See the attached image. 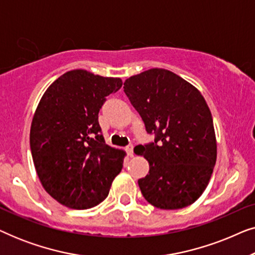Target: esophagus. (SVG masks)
Wrapping results in <instances>:
<instances>
[{"label": "esophagus", "mask_w": 255, "mask_h": 255, "mask_svg": "<svg viewBox=\"0 0 255 255\" xmlns=\"http://www.w3.org/2000/svg\"><path fill=\"white\" fill-rule=\"evenodd\" d=\"M125 149H127L128 155L133 156V145H128L127 148H125Z\"/></svg>", "instance_id": "obj_1"}]
</instances>
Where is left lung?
Masks as SVG:
<instances>
[{
	"instance_id": "left-lung-1",
	"label": "left lung",
	"mask_w": 255,
	"mask_h": 255,
	"mask_svg": "<svg viewBox=\"0 0 255 255\" xmlns=\"http://www.w3.org/2000/svg\"><path fill=\"white\" fill-rule=\"evenodd\" d=\"M124 93L154 141L135 146L149 172L138 180L145 200L163 210L193 204L210 181L217 159L207 102L175 73L152 68L125 80Z\"/></svg>"
}]
</instances>
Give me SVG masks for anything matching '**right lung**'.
<instances>
[{"mask_svg":"<svg viewBox=\"0 0 255 255\" xmlns=\"http://www.w3.org/2000/svg\"><path fill=\"white\" fill-rule=\"evenodd\" d=\"M122 85L120 78L74 69L55 80L38 104L30 130L33 163L44 189L65 207L100 204L123 168L125 153L106 144L99 124L106 97Z\"/></svg>","mask_w":255,"mask_h":255,"instance_id":"add662e5","label":"right lung"}]
</instances>
